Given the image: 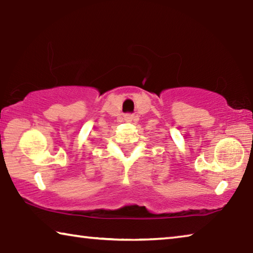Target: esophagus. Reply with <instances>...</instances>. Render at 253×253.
I'll list each match as a JSON object with an SVG mask.
<instances>
[{
	"label": "esophagus",
	"mask_w": 253,
	"mask_h": 253,
	"mask_svg": "<svg viewBox=\"0 0 253 253\" xmlns=\"http://www.w3.org/2000/svg\"><path fill=\"white\" fill-rule=\"evenodd\" d=\"M125 121L126 122H134V121H136V117L134 116V115H126Z\"/></svg>",
	"instance_id": "34e87169"
}]
</instances>
